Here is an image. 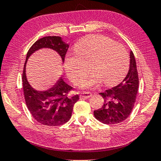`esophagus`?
<instances>
[{
	"label": "esophagus",
	"instance_id": "esophagus-1",
	"mask_svg": "<svg viewBox=\"0 0 161 161\" xmlns=\"http://www.w3.org/2000/svg\"><path fill=\"white\" fill-rule=\"evenodd\" d=\"M80 96L82 98H89V97H90L92 96V93L89 92H82L80 93Z\"/></svg>",
	"mask_w": 161,
	"mask_h": 161
}]
</instances>
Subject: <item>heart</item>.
I'll list each match as a JSON object with an SVG mask.
<instances>
[{
	"instance_id": "heart-1",
	"label": "heart",
	"mask_w": 161,
	"mask_h": 161,
	"mask_svg": "<svg viewBox=\"0 0 161 161\" xmlns=\"http://www.w3.org/2000/svg\"><path fill=\"white\" fill-rule=\"evenodd\" d=\"M91 66L93 73L83 81V88L92 87L103 81L113 86L124 78L129 67V56L124 46L102 35H91L79 40L75 54L65 59V69L70 80L79 84L86 77Z\"/></svg>"
}]
</instances>
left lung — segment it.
I'll return each mask as SVG.
<instances>
[{
  "instance_id": "obj_1",
  "label": "left lung",
  "mask_w": 161,
  "mask_h": 161,
  "mask_svg": "<svg viewBox=\"0 0 161 161\" xmlns=\"http://www.w3.org/2000/svg\"><path fill=\"white\" fill-rule=\"evenodd\" d=\"M139 79L136 60L130 52V65L126 78L118 86L99 93L104 100L103 106L94 111V115L105 124H116L124 121L134 107Z\"/></svg>"
}]
</instances>
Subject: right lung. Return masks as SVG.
Masks as SVG:
<instances>
[{
    "instance_id": "1",
    "label": "right lung",
    "mask_w": 161,
    "mask_h": 161,
    "mask_svg": "<svg viewBox=\"0 0 161 161\" xmlns=\"http://www.w3.org/2000/svg\"><path fill=\"white\" fill-rule=\"evenodd\" d=\"M43 48L55 50L64 62L69 45L59 36H47L37 40L30 47L27 53L22 75L25 101L32 117L40 124L45 126H60L71 118L73 107L78 101L79 95H69L73 88L64 82L62 77L47 91H37L31 86L26 76V61L32 53Z\"/></svg>"
}]
</instances>
